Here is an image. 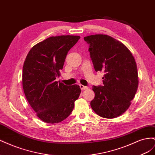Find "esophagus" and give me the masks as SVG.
Wrapping results in <instances>:
<instances>
[{
    "label": "esophagus",
    "mask_w": 155,
    "mask_h": 155,
    "mask_svg": "<svg viewBox=\"0 0 155 155\" xmlns=\"http://www.w3.org/2000/svg\"><path fill=\"white\" fill-rule=\"evenodd\" d=\"M79 87H80L81 90H87V89H88V87H86V86H84L83 85H79Z\"/></svg>",
    "instance_id": "1"
}]
</instances>
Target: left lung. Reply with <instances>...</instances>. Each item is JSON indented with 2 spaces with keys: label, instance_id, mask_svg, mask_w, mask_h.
Segmentation results:
<instances>
[{
  "label": "left lung",
  "instance_id": "8db88e82",
  "mask_svg": "<svg viewBox=\"0 0 155 155\" xmlns=\"http://www.w3.org/2000/svg\"><path fill=\"white\" fill-rule=\"evenodd\" d=\"M96 72L103 71V86H93V110L105 118H114L129 109L138 87L137 66L130 50L107 35L84 37Z\"/></svg>",
  "mask_w": 155,
  "mask_h": 155
}]
</instances>
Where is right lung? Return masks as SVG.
Here are the masks:
<instances>
[{
    "mask_svg": "<svg viewBox=\"0 0 155 155\" xmlns=\"http://www.w3.org/2000/svg\"><path fill=\"white\" fill-rule=\"evenodd\" d=\"M79 39L78 35L48 37L33 46L25 61L22 81L26 98L46 123L56 124L66 119L80 95L79 85H64L55 81L68 51Z\"/></svg>",
    "mask_w": 155,
    "mask_h": 155,
    "instance_id": "obj_1",
    "label": "right lung"
}]
</instances>
